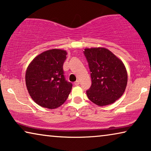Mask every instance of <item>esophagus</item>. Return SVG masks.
I'll list each match as a JSON object with an SVG mask.
<instances>
[{
	"mask_svg": "<svg viewBox=\"0 0 151 151\" xmlns=\"http://www.w3.org/2000/svg\"><path fill=\"white\" fill-rule=\"evenodd\" d=\"M79 84H80L79 80H77V81H76L75 82H74V84H75V85H79Z\"/></svg>",
	"mask_w": 151,
	"mask_h": 151,
	"instance_id": "esophagus-1",
	"label": "esophagus"
}]
</instances>
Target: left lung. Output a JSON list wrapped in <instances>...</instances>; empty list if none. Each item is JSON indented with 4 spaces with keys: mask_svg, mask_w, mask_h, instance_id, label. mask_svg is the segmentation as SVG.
<instances>
[{
    "mask_svg": "<svg viewBox=\"0 0 151 151\" xmlns=\"http://www.w3.org/2000/svg\"><path fill=\"white\" fill-rule=\"evenodd\" d=\"M84 54L92 82L86 91L88 98L100 106L113 104L127 87L128 76L124 65L109 49L102 47L86 48Z\"/></svg>",
    "mask_w": 151,
    "mask_h": 151,
    "instance_id": "8db88e82",
    "label": "left lung"
}]
</instances>
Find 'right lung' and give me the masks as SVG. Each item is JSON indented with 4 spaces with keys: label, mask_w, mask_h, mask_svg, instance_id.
<instances>
[{
    "label": "right lung",
    "mask_w": 151,
    "mask_h": 151,
    "mask_svg": "<svg viewBox=\"0 0 151 151\" xmlns=\"http://www.w3.org/2000/svg\"><path fill=\"white\" fill-rule=\"evenodd\" d=\"M67 53L53 49L37 55L25 74L27 88L31 98L40 106L53 109L67 100L72 84L64 76L63 64Z\"/></svg>",
    "instance_id": "1"
}]
</instances>
